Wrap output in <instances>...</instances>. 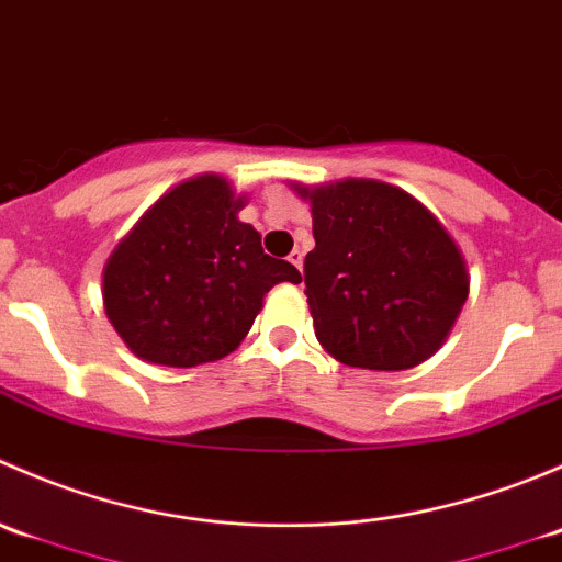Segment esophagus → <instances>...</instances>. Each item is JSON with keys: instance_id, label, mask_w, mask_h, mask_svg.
Listing matches in <instances>:
<instances>
[{"instance_id": "34e87169", "label": "esophagus", "mask_w": 562, "mask_h": 562, "mask_svg": "<svg viewBox=\"0 0 562 562\" xmlns=\"http://www.w3.org/2000/svg\"><path fill=\"white\" fill-rule=\"evenodd\" d=\"M288 260H291V263L302 271L304 269V249H293V252L288 255Z\"/></svg>"}]
</instances>
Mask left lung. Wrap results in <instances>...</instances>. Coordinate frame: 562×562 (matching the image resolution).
<instances>
[{
    "label": "left lung",
    "mask_w": 562,
    "mask_h": 562,
    "mask_svg": "<svg viewBox=\"0 0 562 562\" xmlns=\"http://www.w3.org/2000/svg\"><path fill=\"white\" fill-rule=\"evenodd\" d=\"M291 190L310 203L304 285L315 337L361 370H411L438 353L470 293L462 249L402 187L339 179Z\"/></svg>",
    "instance_id": "8db88e82"
}]
</instances>
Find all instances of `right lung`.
<instances>
[{
    "label": "right lung",
    "instance_id": "add662e5",
    "mask_svg": "<svg viewBox=\"0 0 562 562\" xmlns=\"http://www.w3.org/2000/svg\"><path fill=\"white\" fill-rule=\"evenodd\" d=\"M247 195L225 176L201 173L157 198L103 266V307L138 359L160 367L220 361L252 328L277 282L296 266L263 252L241 223Z\"/></svg>",
    "mask_w": 562,
    "mask_h": 562
}]
</instances>
